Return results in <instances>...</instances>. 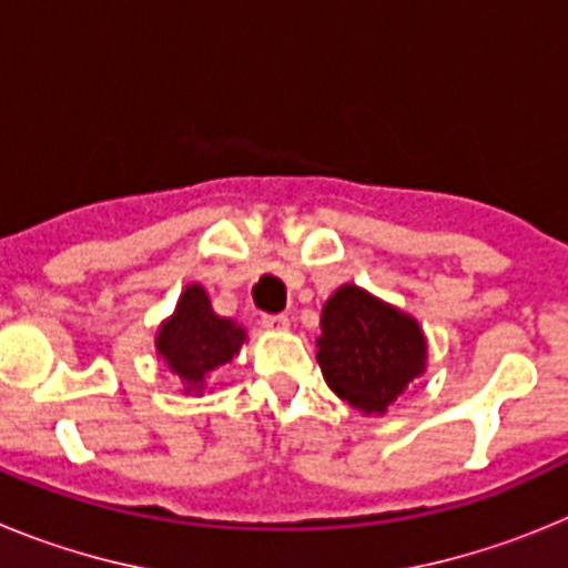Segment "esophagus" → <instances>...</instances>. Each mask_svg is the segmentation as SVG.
Instances as JSON below:
<instances>
[{"label":"esophagus","mask_w":568,"mask_h":568,"mask_svg":"<svg viewBox=\"0 0 568 568\" xmlns=\"http://www.w3.org/2000/svg\"><path fill=\"white\" fill-rule=\"evenodd\" d=\"M261 327L273 329V333H281V329L290 327V318L284 313H267V315H261Z\"/></svg>","instance_id":"1"}]
</instances>
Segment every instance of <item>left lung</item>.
<instances>
[{
  "label": "left lung",
  "instance_id": "left-lung-1",
  "mask_svg": "<svg viewBox=\"0 0 568 568\" xmlns=\"http://www.w3.org/2000/svg\"><path fill=\"white\" fill-rule=\"evenodd\" d=\"M318 364L329 389L364 413H386L424 373L426 341L409 315L346 284L321 315Z\"/></svg>",
  "mask_w": 568,
  "mask_h": 568
}]
</instances>
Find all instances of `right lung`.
Masks as SVG:
<instances>
[{"mask_svg":"<svg viewBox=\"0 0 568 568\" xmlns=\"http://www.w3.org/2000/svg\"><path fill=\"white\" fill-rule=\"evenodd\" d=\"M244 329L235 327L233 321L219 318L210 307V298L199 284L184 290L179 298L175 315L159 333V353L170 364L175 375H182L187 384H202L215 366L233 361L239 353Z\"/></svg>","mask_w":568,"mask_h":568,"instance_id":"add662e5","label":"right lung"}]
</instances>
